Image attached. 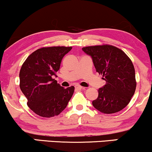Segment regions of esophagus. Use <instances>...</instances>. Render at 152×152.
<instances>
[{
	"label": "esophagus",
	"mask_w": 152,
	"mask_h": 152,
	"mask_svg": "<svg viewBox=\"0 0 152 152\" xmlns=\"http://www.w3.org/2000/svg\"><path fill=\"white\" fill-rule=\"evenodd\" d=\"M75 87H76V89H79V90H81V89H84V87L79 86V85H77V86H76Z\"/></svg>",
	"instance_id": "esophagus-1"
}]
</instances>
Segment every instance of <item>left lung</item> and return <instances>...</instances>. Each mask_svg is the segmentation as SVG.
Here are the masks:
<instances>
[{
    "label": "left lung",
    "mask_w": 152,
    "mask_h": 152,
    "mask_svg": "<svg viewBox=\"0 0 152 152\" xmlns=\"http://www.w3.org/2000/svg\"><path fill=\"white\" fill-rule=\"evenodd\" d=\"M82 50L91 57L96 71L106 81L92 102L94 108L104 114H113L126 107L137 86L131 59L123 50L110 45L84 47Z\"/></svg>",
    "instance_id": "obj_1"
}]
</instances>
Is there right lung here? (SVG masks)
<instances>
[{"mask_svg":"<svg viewBox=\"0 0 152 152\" xmlns=\"http://www.w3.org/2000/svg\"><path fill=\"white\" fill-rule=\"evenodd\" d=\"M72 47H45L35 50L20 69V88L28 107L42 117L58 116L67 106L74 86L64 88L54 76L60 69L63 57Z\"/></svg>","mask_w":152,"mask_h":152,"instance_id":"obj_1","label":"right lung"}]
</instances>
